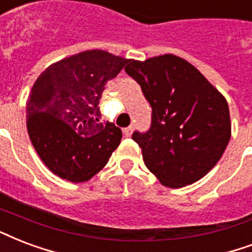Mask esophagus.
<instances>
[{"label": "esophagus", "mask_w": 252, "mask_h": 252, "mask_svg": "<svg viewBox=\"0 0 252 252\" xmlns=\"http://www.w3.org/2000/svg\"><path fill=\"white\" fill-rule=\"evenodd\" d=\"M132 132H133V126H132L124 128V136H126V137H129L130 134H132Z\"/></svg>", "instance_id": "esophagus-1"}]
</instances>
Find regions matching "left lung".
Instances as JSON below:
<instances>
[{
  "label": "left lung",
  "mask_w": 252,
  "mask_h": 252,
  "mask_svg": "<svg viewBox=\"0 0 252 252\" xmlns=\"http://www.w3.org/2000/svg\"><path fill=\"white\" fill-rule=\"evenodd\" d=\"M126 72L152 107L149 129L132 134L147 168L169 188L198 181L220 161L230 140L226 99L194 66L172 54L129 61Z\"/></svg>",
  "instance_id": "obj_1"
}]
</instances>
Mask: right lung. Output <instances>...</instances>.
Returning <instances> with one entry per match:
<instances>
[{
    "instance_id": "right-lung-1",
    "label": "right lung",
    "mask_w": 252,
    "mask_h": 252,
    "mask_svg": "<svg viewBox=\"0 0 252 252\" xmlns=\"http://www.w3.org/2000/svg\"><path fill=\"white\" fill-rule=\"evenodd\" d=\"M129 62L90 50L47 67L26 105L28 132L38 156L61 178L84 182L108 162L122 129L101 123L99 100L107 82Z\"/></svg>"
}]
</instances>
